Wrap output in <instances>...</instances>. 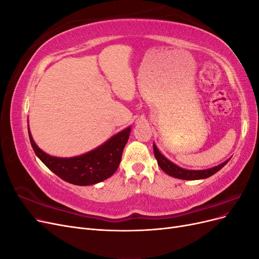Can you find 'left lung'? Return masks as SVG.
Returning a JSON list of instances; mask_svg holds the SVG:
<instances>
[{"mask_svg": "<svg viewBox=\"0 0 259 259\" xmlns=\"http://www.w3.org/2000/svg\"><path fill=\"white\" fill-rule=\"evenodd\" d=\"M153 151H154V156L156 161H158L159 166L165 171V173L169 176H173L175 178L178 179H186V180H197V179H204L207 178L211 175H214L215 173L223 168L228 161L227 160L224 163L219 164L217 166H214L211 168H207V169H201V170H193V169H185L179 167L176 164H174L173 162H170L169 160H167L165 156H164L160 151L159 149L156 148V146L153 144Z\"/></svg>", "mask_w": 259, "mask_h": 259, "instance_id": "obj_1", "label": "left lung"}]
</instances>
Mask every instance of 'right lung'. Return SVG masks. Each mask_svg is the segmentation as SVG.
I'll list each match as a JSON object with an SVG mask.
<instances>
[{
    "mask_svg": "<svg viewBox=\"0 0 259 259\" xmlns=\"http://www.w3.org/2000/svg\"><path fill=\"white\" fill-rule=\"evenodd\" d=\"M28 133L35 154L53 173L72 185L90 186L103 182L115 173L128 140L131 127L117 133L94 150L74 158H57L45 153L34 143L29 127Z\"/></svg>",
    "mask_w": 259,
    "mask_h": 259,
    "instance_id": "1",
    "label": "right lung"
}]
</instances>
